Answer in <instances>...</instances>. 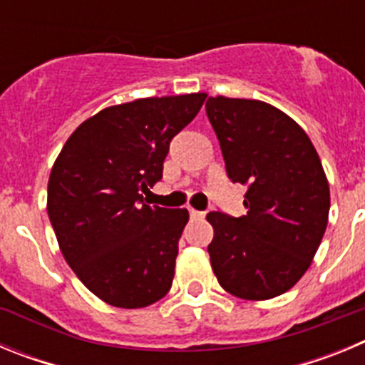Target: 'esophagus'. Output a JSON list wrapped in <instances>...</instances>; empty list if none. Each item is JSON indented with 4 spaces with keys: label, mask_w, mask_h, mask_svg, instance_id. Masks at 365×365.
Returning a JSON list of instances; mask_svg holds the SVG:
<instances>
[{
    "label": "esophagus",
    "mask_w": 365,
    "mask_h": 365,
    "mask_svg": "<svg viewBox=\"0 0 365 365\" xmlns=\"http://www.w3.org/2000/svg\"><path fill=\"white\" fill-rule=\"evenodd\" d=\"M188 214L192 219H199V217H205V212H199V210H193V208H188Z\"/></svg>",
    "instance_id": "34e87169"
}]
</instances>
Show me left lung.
Returning <instances> with one entry per match:
<instances>
[{
	"instance_id": "1",
	"label": "left lung",
	"mask_w": 365,
	"mask_h": 365,
	"mask_svg": "<svg viewBox=\"0 0 365 365\" xmlns=\"http://www.w3.org/2000/svg\"><path fill=\"white\" fill-rule=\"evenodd\" d=\"M206 115L227 175L247 186L241 217L210 212L208 245L219 285L243 299H270L298 283L329 219V182L307 133L261 100L210 96Z\"/></svg>"
}]
</instances>
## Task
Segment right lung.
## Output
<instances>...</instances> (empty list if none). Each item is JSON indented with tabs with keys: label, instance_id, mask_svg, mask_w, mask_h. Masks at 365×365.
Listing matches in <instances>:
<instances>
[{
	"label": "right lung",
	"instance_id": "1",
	"mask_svg": "<svg viewBox=\"0 0 365 365\" xmlns=\"http://www.w3.org/2000/svg\"><path fill=\"white\" fill-rule=\"evenodd\" d=\"M205 93L140 98L102 109L74 130L47 186V214L63 257L100 299L140 309L168 294L185 208L144 205L163 179L172 138Z\"/></svg>",
	"mask_w": 365,
	"mask_h": 365
}]
</instances>
